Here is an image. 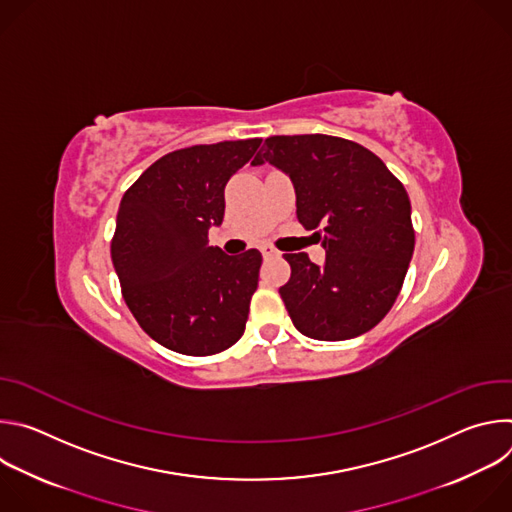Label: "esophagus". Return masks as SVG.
<instances>
[{
	"label": "esophagus",
	"mask_w": 512,
	"mask_h": 512,
	"mask_svg": "<svg viewBox=\"0 0 512 512\" xmlns=\"http://www.w3.org/2000/svg\"><path fill=\"white\" fill-rule=\"evenodd\" d=\"M261 253L265 259H273V257H279V251L273 249L271 245H261Z\"/></svg>",
	"instance_id": "obj_1"
}]
</instances>
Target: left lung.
I'll return each mask as SVG.
<instances>
[{"instance_id":"obj_1","label":"left lung","mask_w":512,"mask_h":512,"mask_svg":"<svg viewBox=\"0 0 512 512\" xmlns=\"http://www.w3.org/2000/svg\"><path fill=\"white\" fill-rule=\"evenodd\" d=\"M253 166L269 162L296 188L298 221L326 249V263L285 253L279 296L294 326L316 340H348L393 308L411 255V202L395 174L364 145L324 135H271Z\"/></svg>"}]
</instances>
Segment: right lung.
<instances>
[{
  "label": "right lung",
  "instance_id": "obj_1",
  "mask_svg": "<svg viewBox=\"0 0 512 512\" xmlns=\"http://www.w3.org/2000/svg\"><path fill=\"white\" fill-rule=\"evenodd\" d=\"M261 139L218 141L170 152L123 194L111 259L141 330L162 346L210 356L245 332L261 253L208 247L225 216V186Z\"/></svg>",
  "mask_w": 512,
  "mask_h": 512
}]
</instances>
